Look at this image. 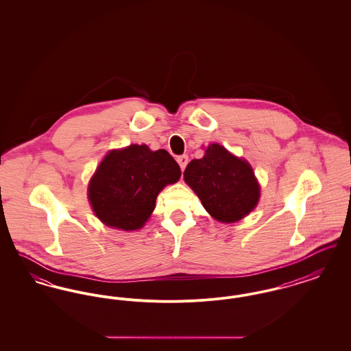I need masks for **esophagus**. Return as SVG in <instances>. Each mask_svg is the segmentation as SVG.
<instances>
[{
  "instance_id": "obj_1",
  "label": "esophagus",
  "mask_w": 351,
  "mask_h": 351,
  "mask_svg": "<svg viewBox=\"0 0 351 351\" xmlns=\"http://www.w3.org/2000/svg\"><path fill=\"white\" fill-rule=\"evenodd\" d=\"M178 163H179V166H180V169L184 171L185 167H186V165H188V156L186 155H180V156H178Z\"/></svg>"
}]
</instances>
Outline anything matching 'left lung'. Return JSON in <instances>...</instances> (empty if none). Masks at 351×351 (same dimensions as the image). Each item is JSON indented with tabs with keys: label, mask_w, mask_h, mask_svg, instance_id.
Wrapping results in <instances>:
<instances>
[{
	"label": "left lung",
	"mask_w": 351,
	"mask_h": 351,
	"mask_svg": "<svg viewBox=\"0 0 351 351\" xmlns=\"http://www.w3.org/2000/svg\"><path fill=\"white\" fill-rule=\"evenodd\" d=\"M184 180L206 212L221 222L230 223L249 215L261 195L250 165L217 143L206 149L204 158L191 160Z\"/></svg>",
	"instance_id": "obj_1"
}]
</instances>
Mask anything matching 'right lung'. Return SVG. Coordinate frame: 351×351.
<instances>
[{"instance_id":"obj_1","label":"right lung","mask_w":351,"mask_h":351,"mask_svg":"<svg viewBox=\"0 0 351 351\" xmlns=\"http://www.w3.org/2000/svg\"><path fill=\"white\" fill-rule=\"evenodd\" d=\"M180 175L167 151L132 145L104 158L89 183L88 197L105 225L135 230L150 217L159 192L176 183Z\"/></svg>"}]
</instances>
